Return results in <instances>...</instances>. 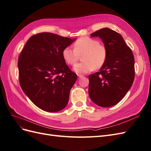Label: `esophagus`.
<instances>
[{"instance_id":"esophagus-1","label":"esophagus","mask_w":151,"mask_h":151,"mask_svg":"<svg viewBox=\"0 0 151 151\" xmlns=\"http://www.w3.org/2000/svg\"><path fill=\"white\" fill-rule=\"evenodd\" d=\"M77 76H78L79 78H81V77H83V76L81 75V74H77Z\"/></svg>"}]
</instances>
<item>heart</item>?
Returning a JSON list of instances; mask_svg holds the SVG:
<instances>
[{"label":"heart","mask_w":151,"mask_h":151,"mask_svg":"<svg viewBox=\"0 0 151 151\" xmlns=\"http://www.w3.org/2000/svg\"><path fill=\"white\" fill-rule=\"evenodd\" d=\"M74 50L66 47L62 52V57L68 65H73L78 60L79 55L82 62L77 63L74 70L77 73L84 74L94 69H99L104 64L107 58V50L104 45L99 43L96 39L82 37L74 42Z\"/></svg>","instance_id":"heart-1"}]
</instances>
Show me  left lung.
<instances>
[{
    "instance_id": "1",
    "label": "left lung",
    "mask_w": 151,
    "mask_h": 151,
    "mask_svg": "<svg viewBox=\"0 0 151 151\" xmlns=\"http://www.w3.org/2000/svg\"><path fill=\"white\" fill-rule=\"evenodd\" d=\"M91 36L102 39L107 58L99 72L89 76V97L99 106H112L124 98L133 84L134 55L122 36L111 29L103 28Z\"/></svg>"
}]
</instances>
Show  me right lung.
<instances>
[{
  "mask_svg": "<svg viewBox=\"0 0 151 151\" xmlns=\"http://www.w3.org/2000/svg\"><path fill=\"white\" fill-rule=\"evenodd\" d=\"M76 39L52 33L36 34L28 40L18 58L19 84L36 106L57 112L68 103L77 75L63 59V50Z\"/></svg>",
  "mask_w": 151,
  "mask_h": 151,
  "instance_id": "obj_1",
  "label": "right lung"
}]
</instances>
